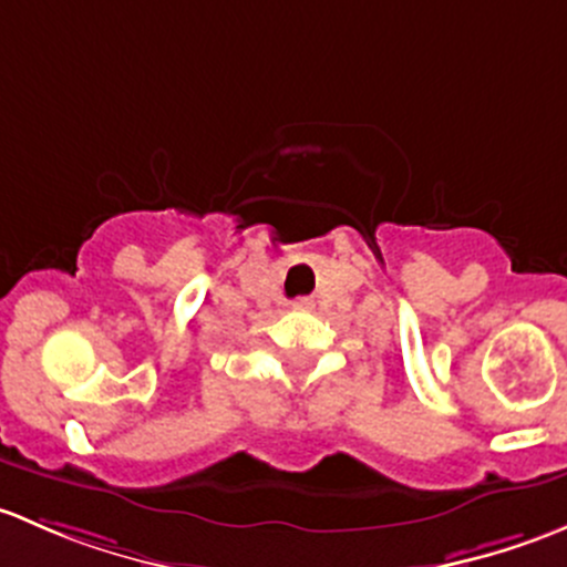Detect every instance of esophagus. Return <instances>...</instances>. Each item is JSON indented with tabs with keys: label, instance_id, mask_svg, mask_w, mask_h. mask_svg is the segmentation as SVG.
Segmentation results:
<instances>
[{
	"label": "esophagus",
	"instance_id": "34e87169",
	"mask_svg": "<svg viewBox=\"0 0 567 567\" xmlns=\"http://www.w3.org/2000/svg\"><path fill=\"white\" fill-rule=\"evenodd\" d=\"M313 302H311V297H297L295 302H291V308H311Z\"/></svg>",
	"mask_w": 567,
	"mask_h": 567
}]
</instances>
